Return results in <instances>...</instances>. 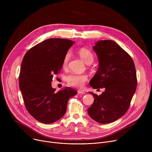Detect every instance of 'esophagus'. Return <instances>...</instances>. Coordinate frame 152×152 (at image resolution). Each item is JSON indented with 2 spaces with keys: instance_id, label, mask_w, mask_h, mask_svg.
<instances>
[{
  "instance_id": "1",
  "label": "esophagus",
  "mask_w": 152,
  "mask_h": 152,
  "mask_svg": "<svg viewBox=\"0 0 152 152\" xmlns=\"http://www.w3.org/2000/svg\"><path fill=\"white\" fill-rule=\"evenodd\" d=\"M77 93L79 94H84L85 92L84 91H82V90H78Z\"/></svg>"
}]
</instances>
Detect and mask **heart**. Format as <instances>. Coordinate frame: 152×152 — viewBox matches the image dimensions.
<instances>
[{
  "mask_svg": "<svg viewBox=\"0 0 152 152\" xmlns=\"http://www.w3.org/2000/svg\"><path fill=\"white\" fill-rule=\"evenodd\" d=\"M78 53L81 58L86 64H87V65H89V64H91L93 62L94 58V54L88 49H86V48L84 47L81 48V49L79 50ZM69 57L70 53L67 52L63 60L62 66L63 68H65L67 66ZM66 80L68 85L70 86L76 87H82L84 85L86 81L87 80V77L85 75L71 73L66 77Z\"/></svg>",
  "mask_w": 152,
  "mask_h": 152,
  "instance_id": "1",
  "label": "heart"
}]
</instances>
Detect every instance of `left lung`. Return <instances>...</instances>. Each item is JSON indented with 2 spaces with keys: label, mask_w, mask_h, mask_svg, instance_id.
<instances>
[{
  "label": "left lung",
  "mask_w": 152,
  "mask_h": 152,
  "mask_svg": "<svg viewBox=\"0 0 152 152\" xmlns=\"http://www.w3.org/2000/svg\"><path fill=\"white\" fill-rule=\"evenodd\" d=\"M99 66L89 84L94 89L105 88L87 109L90 117L101 124L115 121L128 110L137 87L136 71L131 56L117 43L100 41L93 47Z\"/></svg>",
  "instance_id": "obj_1"
}]
</instances>
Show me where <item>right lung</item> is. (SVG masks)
<instances>
[{"label":"right lung","instance_id":"obj_1","mask_svg":"<svg viewBox=\"0 0 152 152\" xmlns=\"http://www.w3.org/2000/svg\"><path fill=\"white\" fill-rule=\"evenodd\" d=\"M75 42L65 39H49L31 48L24 56L20 89L26 110L39 122L50 124L58 121L66 112L68 100L77 94L70 87L55 92L51 83Z\"/></svg>","mask_w":152,"mask_h":152}]
</instances>
